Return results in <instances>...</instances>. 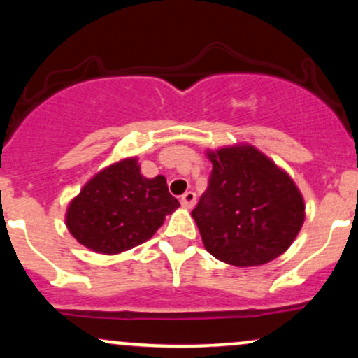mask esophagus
Returning <instances> with one entry per match:
<instances>
[{"instance_id":"esophagus-1","label":"esophagus","mask_w":358,"mask_h":358,"mask_svg":"<svg viewBox=\"0 0 358 358\" xmlns=\"http://www.w3.org/2000/svg\"><path fill=\"white\" fill-rule=\"evenodd\" d=\"M180 202H182L185 208H192L196 202V195L193 192H185L182 195V199H180Z\"/></svg>"}]
</instances>
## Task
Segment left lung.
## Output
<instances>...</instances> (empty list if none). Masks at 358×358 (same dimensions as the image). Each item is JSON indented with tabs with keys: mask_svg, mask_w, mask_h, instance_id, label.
I'll return each mask as SVG.
<instances>
[{
	"mask_svg": "<svg viewBox=\"0 0 358 358\" xmlns=\"http://www.w3.org/2000/svg\"><path fill=\"white\" fill-rule=\"evenodd\" d=\"M208 158V188L192 210L205 249L241 268L281 256L305 220L293 180L252 146L222 148Z\"/></svg>",
	"mask_w": 358,
	"mask_h": 358,
	"instance_id": "1",
	"label": "left lung"
}]
</instances>
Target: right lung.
Segmentation results:
<instances>
[{
	"label": "right lung",
	"mask_w": 358,
	"mask_h": 358,
	"mask_svg": "<svg viewBox=\"0 0 358 358\" xmlns=\"http://www.w3.org/2000/svg\"><path fill=\"white\" fill-rule=\"evenodd\" d=\"M165 176L145 178L138 159H122L94 176L72 200L67 227L85 248L117 254L150 239L178 207Z\"/></svg>",
	"instance_id": "add662e5"
}]
</instances>
